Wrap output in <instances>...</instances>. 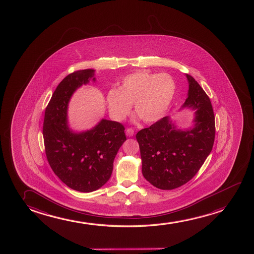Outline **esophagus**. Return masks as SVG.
<instances>
[{
    "mask_svg": "<svg viewBox=\"0 0 254 254\" xmlns=\"http://www.w3.org/2000/svg\"><path fill=\"white\" fill-rule=\"evenodd\" d=\"M126 135L128 136H133L134 135V129H131V128H128V129H126Z\"/></svg>",
    "mask_w": 254,
    "mask_h": 254,
    "instance_id": "esophagus-1",
    "label": "esophagus"
}]
</instances>
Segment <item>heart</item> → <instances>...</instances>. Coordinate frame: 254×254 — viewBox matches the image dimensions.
Segmentation results:
<instances>
[{
	"mask_svg": "<svg viewBox=\"0 0 254 254\" xmlns=\"http://www.w3.org/2000/svg\"><path fill=\"white\" fill-rule=\"evenodd\" d=\"M176 91L177 84L172 75L139 70L125 76L119 89H110L106 103L110 114L117 121H123L129 114L134 103L140 118L153 123L167 113Z\"/></svg>",
	"mask_w": 254,
	"mask_h": 254,
	"instance_id": "obj_1",
	"label": "heart"
}]
</instances>
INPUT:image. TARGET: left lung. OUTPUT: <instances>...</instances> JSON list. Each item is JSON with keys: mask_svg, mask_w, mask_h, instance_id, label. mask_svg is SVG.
<instances>
[{"mask_svg": "<svg viewBox=\"0 0 254 254\" xmlns=\"http://www.w3.org/2000/svg\"><path fill=\"white\" fill-rule=\"evenodd\" d=\"M186 75L189 90L182 109L195 111L192 127L178 129L170 117H165L136 133L142 173L158 189H176L190 181L214 143L215 118L210 98L191 75Z\"/></svg>", "mask_w": 254, "mask_h": 254, "instance_id": "1", "label": "left lung"}]
</instances>
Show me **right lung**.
I'll return each instance as SVG.
<instances>
[{
	"instance_id": "add662e5",
	"label": "right lung",
	"mask_w": 254,
	"mask_h": 254,
	"mask_svg": "<svg viewBox=\"0 0 254 254\" xmlns=\"http://www.w3.org/2000/svg\"><path fill=\"white\" fill-rule=\"evenodd\" d=\"M91 68L67 75L54 91L43 122L45 153L50 167L62 182L81 192H91L107 183L119 148L126 140L125 127L102 119L92 129L74 132L68 125L72 95L89 80L96 81Z\"/></svg>"
}]
</instances>
